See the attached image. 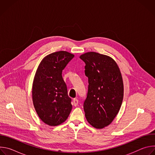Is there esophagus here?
I'll return each instance as SVG.
<instances>
[{
    "label": "esophagus",
    "instance_id": "34e87169",
    "mask_svg": "<svg viewBox=\"0 0 155 155\" xmlns=\"http://www.w3.org/2000/svg\"><path fill=\"white\" fill-rule=\"evenodd\" d=\"M73 103H74V106H75V107H77V105H78V100L77 99H74V100H73Z\"/></svg>",
    "mask_w": 155,
    "mask_h": 155
}]
</instances>
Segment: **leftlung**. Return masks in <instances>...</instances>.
<instances>
[{"label": "left lung", "mask_w": 155, "mask_h": 155, "mask_svg": "<svg viewBox=\"0 0 155 155\" xmlns=\"http://www.w3.org/2000/svg\"><path fill=\"white\" fill-rule=\"evenodd\" d=\"M88 78V91L84 102L85 117L91 126L102 129L111 123L121 108L123 81L117 62L110 56L96 52L81 54Z\"/></svg>", "instance_id": "obj_1"}]
</instances>
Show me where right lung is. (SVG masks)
<instances>
[{
    "label": "right lung",
    "mask_w": 155,
    "mask_h": 155,
    "mask_svg": "<svg viewBox=\"0 0 155 155\" xmlns=\"http://www.w3.org/2000/svg\"><path fill=\"white\" fill-rule=\"evenodd\" d=\"M74 57L60 51L44 58L36 71L32 84V101L35 111L45 124L55 126L68 118L72 105L62 72Z\"/></svg>",
    "instance_id": "obj_1"
}]
</instances>
